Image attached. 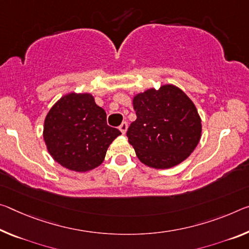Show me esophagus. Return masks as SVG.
<instances>
[{"label":"esophagus","mask_w":249,"mask_h":249,"mask_svg":"<svg viewBox=\"0 0 249 249\" xmlns=\"http://www.w3.org/2000/svg\"><path fill=\"white\" fill-rule=\"evenodd\" d=\"M118 128H120V131L124 135V134L126 133V131H127V123H126V122H123V123L120 125V127H118Z\"/></svg>","instance_id":"esophagus-1"}]
</instances>
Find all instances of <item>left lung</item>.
Returning a JSON list of instances; mask_svg holds the SVG:
<instances>
[{"label": "left lung", "mask_w": 249, "mask_h": 249, "mask_svg": "<svg viewBox=\"0 0 249 249\" xmlns=\"http://www.w3.org/2000/svg\"><path fill=\"white\" fill-rule=\"evenodd\" d=\"M133 107L137 118L126 135L142 163L166 169L194 152L202 136V120L179 88L165 84L146 89L133 97Z\"/></svg>", "instance_id": "left-lung-1"}]
</instances>
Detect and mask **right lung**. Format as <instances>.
<instances>
[{"mask_svg": "<svg viewBox=\"0 0 249 249\" xmlns=\"http://www.w3.org/2000/svg\"><path fill=\"white\" fill-rule=\"evenodd\" d=\"M121 135L106 123L105 110L89 93H69L47 113L43 128L47 152L63 167L89 172L103 163L112 142Z\"/></svg>", "mask_w": 249, "mask_h": 249, "instance_id": "add662e5", "label": "right lung"}]
</instances>
